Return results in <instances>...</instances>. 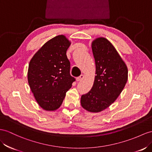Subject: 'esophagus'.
Returning <instances> with one entry per match:
<instances>
[{"label": "esophagus", "instance_id": "1", "mask_svg": "<svg viewBox=\"0 0 152 152\" xmlns=\"http://www.w3.org/2000/svg\"><path fill=\"white\" fill-rule=\"evenodd\" d=\"M84 76L83 75H81L80 77H77V78H76V81H82L83 79H84Z\"/></svg>", "mask_w": 152, "mask_h": 152}]
</instances>
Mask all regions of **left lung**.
Listing matches in <instances>:
<instances>
[{"mask_svg": "<svg viewBox=\"0 0 152 152\" xmlns=\"http://www.w3.org/2000/svg\"><path fill=\"white\" fill-rule=\"evenodd\" d=\"M91 47L96 75L91 90L81 96V104L87 111L98 113L109 107L123 91L128 80V68L106 38H96Z\"/></svg>", "mask_w": 152, "mask_h": 152, "instance_id": "8db88e82", "label": "left lung"}]
</instances>
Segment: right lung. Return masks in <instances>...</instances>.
Segmentation results:
<instances>
[{
    "label": "right lung",
    "instance_id": "1",
    "mask_svg": "<svg viewBox=\"0 0 152 152\" xmlns=\"http://www.w3.org/2000/svg\"><path fill=\"white\" fill-rule=\"evenodd\" d=\"M71 42L60 34L45 42L31 59L28 80L31 91L42 108H59L75 78L70 75L66 52Z\"/></svg>",
    "mask_w": 152,
    "mask_h": 152
}]
</instances>
